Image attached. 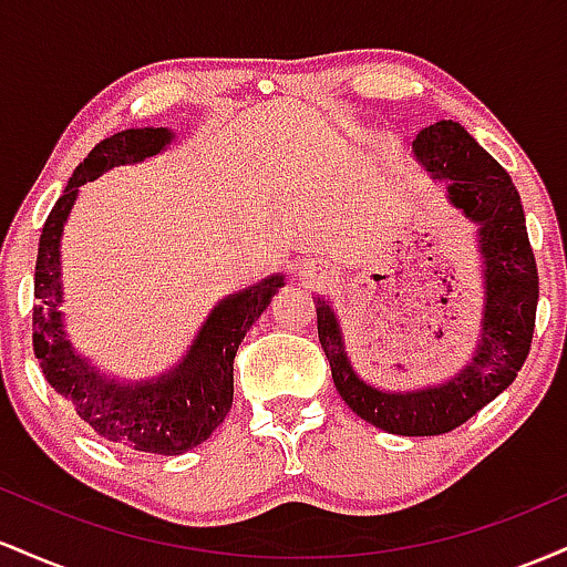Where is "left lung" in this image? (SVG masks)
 I'll return each instance as SVG.
<instances>
[{"label": "left lung", "mask_w": 567, "mask_h": 567, "mask_svg": "<svg viewBox=\"0 0 567 567\" xmlns=\"http://www.w3.org/2000/svg\"><path fill=\"white\" fill-rule=\"evenodd\" d=\"M413 154L466 218L480 224L485 258L483 341L453 381L421 392L389 394L351 370L341 328L328 301L317 298V333L343 402L368 424L402 437H432L466 424L517 379L536 328L538 271L525 229L523 202L509 173L458 122L442 120L421 130Z\"/></svg>", "instance_id": "obj_1"}]
</instances>
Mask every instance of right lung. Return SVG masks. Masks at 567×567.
<instances>
[{
	"label": "right lung",
	"instance_id": "obj_1",
	"mask_svg": "<svg viewBox=\"0 0 567 567\" xmlns=\"http://www.w3.org/2000/svg\"><path fill=\"white\" fill-rule=\"evenodd\" d=\"M171 138L173 133L165 127H141L122 130L97 143L80 162L44 220L34 271V354L44 379L58 394L66 396L76 415L97 437L130 451L162 455H178L188 447H197L226 419L234 396V357L239 343L269 306L277 288H282V277L275 275L218 303L184 362L159 381L135 386L116 383L90 368L87 360L71 349L58 311V247L80 186L112 171L114 165L152 157Z\"/></svg>",
	"mask_w": 567,
	"mask_h": 567
}]
</instances>
